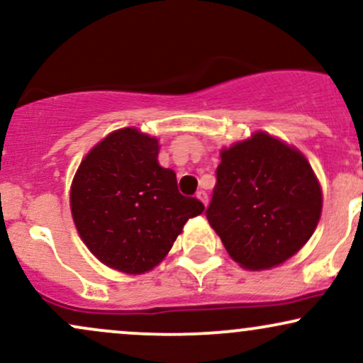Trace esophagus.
Instances as JSON below:
<instances>
[{"mask_svg": "<svg viewBox=\"0 0 363 363\" xmlns=\"http://www.w3.org/2000/svg\"><path fill=\"white\" fill-rule=\"evenodd\" d=\"M196 198H198L199 199V201H201L203 203V205H208V194L205 193V191H199V193L198 194H196Z\"/></svg>", "mask_w": 363, "mask_h": 363, "instance_id": "obj_1", "label": "esophagus"}]
</instances>
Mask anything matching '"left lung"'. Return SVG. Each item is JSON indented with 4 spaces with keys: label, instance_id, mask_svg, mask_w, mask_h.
<instances>
[{
    "label": "left lung",
    "instance_id": "1",
    "mask_svg": "<svg viewBox=\"0 0 363 363\" xmlns=\"http://www.w3.org/2000/svg\"><path fill=\"white\" fill-rule=\"evenodd\" d=\"M320 210L319 181L297 148L259 131L222 150L206 218L242 268H273L301 251Z\"/></svg>",
    "mask_w": 363,
    "mask_h": 363
}]
</instances>
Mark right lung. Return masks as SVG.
Masks as SVG:
<instances>
[{"mask_svg": "<svg viewBox=\"0 0 363 363\" xmlns=\"http://www.w3.org/2000/svg\"><path fill=\"white\" fill-rule=\"evenodd\" d=\"M158 140L124 128L95 145L74 174L69 203L77 230L109 268L140 274L167 256L199 199L179 193L176 172L158 165Z\"/></svg>", "mask_w": 363, "mask_h": 363, "instance_id": "add662e5", "label": "right lung"}]
</instances>
